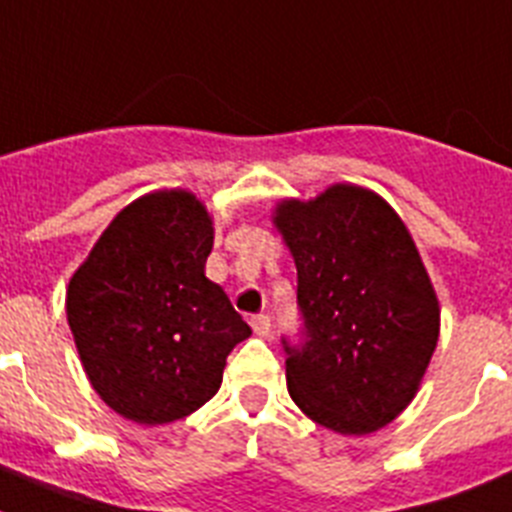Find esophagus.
<instances>
[{"label":"esophagus","mask_w":512,"mask_h":512,"mask_svg":"<svg viewBox=\"0 0 512 512\" xmlns=\"http://www.w3.org/2000/svg\"><path fill=\"white\" fill-rule=\"evenodd\" d=\"M251 328H253V333H256V336L266 338L271 333V318H269V315H253Z\"/></svg>","instance_id":"esophagus-1"}]
</instances>
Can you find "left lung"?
<instances>
[{"mask_svg": "<svg viewBox=\"0 0 512 512\" xmlns=\"http://www.w3.org/2000/svg\"><path fill=\"white\" fill-rule=\"evenodd\" d=\"M274 225L297 266L305 341L287 351L297 408L366 436L413 402L438 343L441 310L405 223L372 189L333 184L282 200Z\"/></svg>", "mask_w": 512, "mask_h": 512, "instance_id": "1", "label": "left lung"}]
</instances>
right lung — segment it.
<instances>
[{
	"label": "right lung",
	"mask_w": 512,
	"mask_h": 512,
	"mask_svg": "<svg viewBox=\"0 0 512 512\" xmlns=\"http://www.w3.org/2000/svg\"><path fill=\"white\" fill-rule=\"evenodd\" d=\"M212 217L158 189L107 225L66 289V318L94 392L117 415L164 425L202 408L251 328L205 277Z\"/></svg>",
	"instance_id": "obj_1"
}]
</instances>
